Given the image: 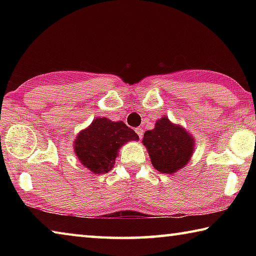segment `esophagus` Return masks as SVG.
Here are the masks:
<instances>
[{
  "instance_id": "esophagus-1",
  "label": "esophagus",
  "mask_w": 256,
  "mask_h": 256,
  "mask_svg": "<svg viewBox=\"0 0 256 256\" xmlns=\"http://www.w3.org/2000/svg\"><path fill=\"white\" fill-rule=\"evenodd\" d=\"M136 134L138 136V138H142V128H136Z\"/></svg>"
}]
</instances>
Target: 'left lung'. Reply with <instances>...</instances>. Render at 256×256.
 Returning <instances> with one entry per match:
<instances>
[{"mask_svg": "<svg viewBox=\"0 0 256 256\" xmlns=\"http://www.w3.org/2000/svg\"><path fill=\"white\" fill-rule=\"evenodd\" d=\"M142 144L148 150L152 166L164 174L182 170L194 151V138L166 116L156 122L154 128L146 131Z\"/></svg>", "mask_w": 256, "mask_h": 256, "instance_id": "left-lung-1", "label": "left lung"}]
</instances>
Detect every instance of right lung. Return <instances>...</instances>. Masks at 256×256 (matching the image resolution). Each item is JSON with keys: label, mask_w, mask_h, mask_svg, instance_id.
Listing matches in <instances>:
<instances>
[{"label": "right lung", "mask_w": 256, "mask_h": 256, "mask_svg": "<svg viewBox=\"0 0 256 256\" xmlns=\"http://www.w3.org/2000/svg\"><path fill=\"white\" fill-rule=\"evenodd\" d=\"M138 136L122 120L112 122L106 118L92 120L74 140V154L79 162L94 174H105L115 164L118 149Z\"/></svg>", "instance_id": "add662e5"}]
</instances>
